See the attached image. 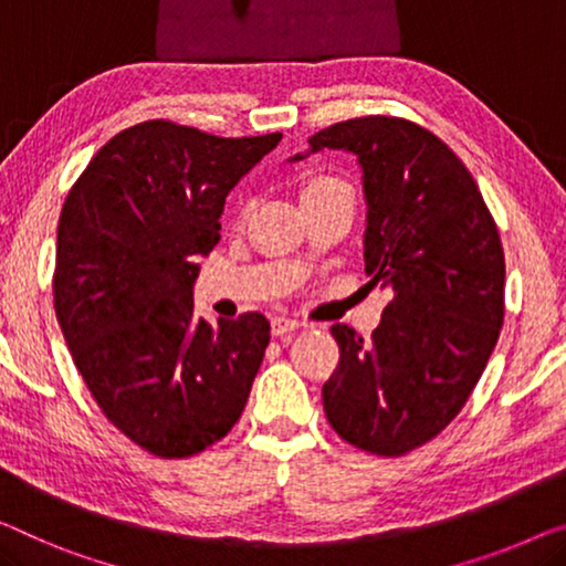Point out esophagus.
<instances>
[{
	"label": "esophagus",
	"instance_id": "obj_1",
	"mask_svg": "<svg viewBox=\"0 0 566 566\" xmlns=\"http://www.w3.org/2000/svg\"><path fill=\"white\" fill-rule=\"evenodd\" d=\"M300 331V323L297 319H290V317H274L272 319V333L276 337H290Z\"/></svg>",
	"mask_w": 566,
	"mask_h": 566
}]
</instances>
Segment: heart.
Listing matches in <instances>:
<instances>
[{
    "label": "heart",
    "instance_id": "obj_1",
    "mask_svg": "<svg viewBox=\"0 0 566 566\" xmlns=\"http://www.w3.org/2000/svg\"><path fill=\"white\" fill-rule=\"evenodd\" d=\"M337 192H353V188L343 177L331 175V172H312L305 177L302 182V200H317V198H327V196H337ZM249 202L241 206V216L247 213Z\"/></svg>",
    "mask_w": 566,
    "mask_h": 566
}]
</instances>
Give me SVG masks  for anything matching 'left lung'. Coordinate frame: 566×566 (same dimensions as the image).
<instances>
[{
	"mask_svg": "<svg viewBox=\"0 0 566 566\" xmlns=\"http://www.w3.org/2000/svg\"><path fill=\"white\" fill-rule=\"evenodd\" d=\"M307 142L358 155L368 284L389 290L370 340L348 325L331 327L340 360L323 384L325 415L358 450L401 458L460 415L499 343V226L462 159L415 122L358 116Z\"/></svg>",
	"mask_w": 566,
	"mask_h": 566,
	"instance_id": "left-lung-1",
	"label": "left lung"
}]
</instances>
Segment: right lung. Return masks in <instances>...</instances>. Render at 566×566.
<instances>
[{"mask_svg": "<svg viewBox=\"0 0 566 566\" xmlns=\"http://www.w3.org/2000/svg\"><path fill=\"white\" fill-rule=\"evenodd\" d=\"M280 139L134 124L96 151L63 202L57 323L98 409L155 458H192L247 407L269 319H198L192 282L198 256L221 241L229 190Z\"/></svg>", "mask_w": 566, "mask_h": 566, "instance_id": "add662e5", "label": "right lung"}]
</instances>
